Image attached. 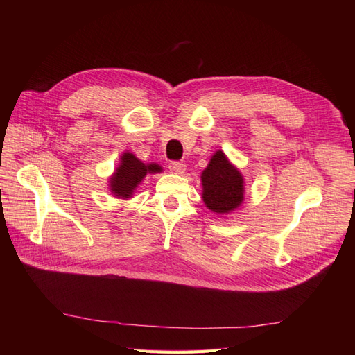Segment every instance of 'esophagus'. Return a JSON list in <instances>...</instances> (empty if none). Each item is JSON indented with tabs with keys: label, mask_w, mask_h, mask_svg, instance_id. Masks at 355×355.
<instances>
[{
	"label": "esophagus",
	"mask_w": 355,
	"mask_h": 355,
	"mask_svg": "<svg viewBox=\"0 0 355 355\" xmlns=\"http://www.w3.org/2000/svg\"><path fill=\"white\" fill-rule=\"evenodd\" d=\"M168 170L175 175H184L185 170H187V166L182 164V163H178V161H171V163L168 164Z\"/></svg>",
	"instance_id": "34e87169"
}]
</instances>
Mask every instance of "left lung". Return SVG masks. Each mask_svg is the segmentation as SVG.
<instances>
[{
  "mask_svg": "<svg viewBox=\"0 0 355 355\" xmlns=\"http://www.w3.org/2000/svg\"><path fill=\"white\" fill-rule=\"evenodd\" d=\"M201 185L204 204L216 214L239 209L244 200V179L222 151L214 153L202 170Z\"/></svg>",
  "mask_w": 355,
  "mask_h": 355,
  "instance_id": "left-lung-1",
  "label": "left lung"
}]
</instances>
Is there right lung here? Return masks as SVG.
I'll use <instances>...</instances> for the list:
<instances>
[{"mask_svg": "<svg viewBox=\"0 0 355 355\" xmlns=\"http://www.w3.org/2000/svg\"><path fill=\"white\" fill-rule=\"evenodd\" d=\"M163 171L161 166L151 163L145 164L136 158L132 153H124L121 155V163L110 178V189L118 198L127 200L133 196L135 189L141 184L148 173H159Z\"/></svg>", "mask_w": 355, "mask_h": 355, "instance_id": "obj_1", "label": "right lung"}]
</instances>
